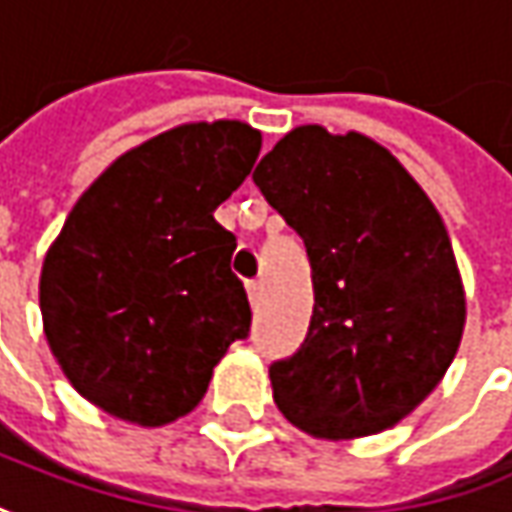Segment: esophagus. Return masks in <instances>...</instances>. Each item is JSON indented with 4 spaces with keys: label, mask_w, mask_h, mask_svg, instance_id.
<instances>
[{
    "label": "esophagus",
    "mask_w": 512,
    "mask_h": 512,
    "mask_svg": "<svg viewBox=\"0 0 512 512\" xmlns=\"http://www.w3.org/2000/svg\"><path fill=\"white\" fill-rule=\"evenodd\" d=\"M247 296H250V302H253V305H259V302H262V296H265V285H262L259 279L247 282Z\"/></svg>",
    "instance_id": "34e87169"
}]
</instances>
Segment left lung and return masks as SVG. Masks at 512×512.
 <instances>
[{
  "label": "left lung",
  "mask_w": 512,
  "mask_h": 512,
  "mask_svg": "<svg viewBox=\"0 0 512 512\" xmlns=\"http://www.w3.org/2000/svg\"><path fill=\"white\" fill-rule=\"evenodd\" d=\"M302 236L314 314L273 400L302 432L348 441L392 429L441 383L467 302L449 233L421 184L360 132L296 126L253 172Z\"/></svg>",
  "instance_id": "left-lung-1"
}]
</instances>
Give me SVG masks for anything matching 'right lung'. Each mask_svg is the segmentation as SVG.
<instances>
[{"label": "right lung", "mask_w": 512, "mask_h": 512, "mask_svg": "<svg viewBox=\"0 0 512 512\" xmlns=\"http://www.w3.org/2000/svg\"><path fill=\"white\" fill-rule=\"evenodd\" d=\"M259 149L262 132L242 120L175 126L120 155L65 218L39 276L42 328L71 386L103 412L178 421L247 337L236 236L213 213Z\"/></svg>", "instance_id": "right-lung-1"}]
</instances>
